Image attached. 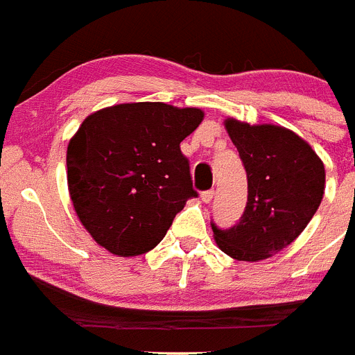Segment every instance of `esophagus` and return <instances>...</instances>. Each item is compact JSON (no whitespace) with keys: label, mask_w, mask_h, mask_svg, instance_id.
Here are the masks:
<instances>
[{"label":"esophagus","mask_w":355,"mask_h":355,"mask_svg":"<svg viewBox=\"0 0 355 355\" xmlns=\"http://www.w3.org/2000/svg\"><path fill=\"white\" fill-rule=\"evenodd\" d=\"M213 197H215V192H213V190H208V192L200 193V200H202L205 205H209V202L213 200Z\"/></svg>","instance_id":"esophagus-1"}]
</instances>
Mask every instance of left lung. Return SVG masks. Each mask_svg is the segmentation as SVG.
<instances>
[{
	"mask_svg": "<svg viewBox=\"0 0 355 355\" xmlns=\"http://www.w3.org/2000/svg\"><path fill=\"white\" fill-rule=\"evenodd\" d=\"M225 131L245 165L249 197L234 227L213 225L216 247L236 261H261L302 233L324 199L325 167L288 128L227 117Z\"/></svg>",
	"mask_w": 355,
	"mask_h": 355,
	"instance_id": "8db88e82",
	"label": "left lung"
}]
</instances>
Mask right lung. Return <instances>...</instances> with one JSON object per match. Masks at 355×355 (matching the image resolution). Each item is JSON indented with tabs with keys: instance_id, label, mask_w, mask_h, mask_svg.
I'll use <instances>...</instances> for the list:
<instances>
[{
	"instance_id": "add662e5",
	"label": "right lung",
	"mask_w": 355,
	"mask_h": 355,
	"mask_svg": "<svg viewBox=\"0 0 355 355\" xmlns=\"http://www.w3.org/2000/svg\"><path fill=\"white\" fill-rule=\"evenodd\" d=\"M205 119L200 108L121 103L81 122L67 146V187L81 225L119 258L155 249L192 188L180 144Z\"/></svg>"
}]
</instances>
